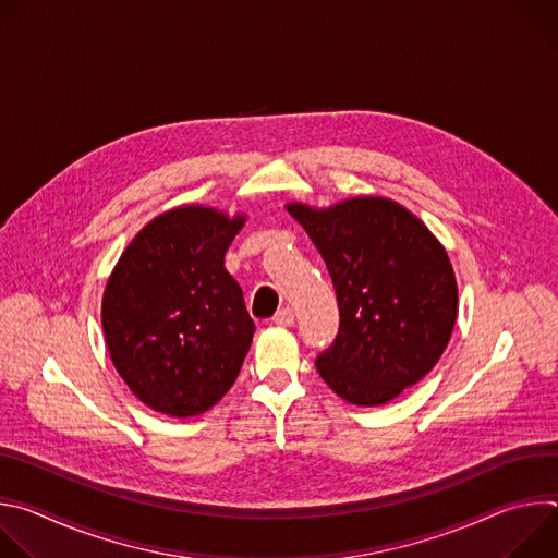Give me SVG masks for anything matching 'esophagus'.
I'll return each instance as SVG.
<instances>
[{
    "label": "esophagus",
    "mask_w": 558,
    "mask_h": 558,
    "mask_svg": "<svg viewBox=\"0 0 558 558\" xmlns=\"http://www.w3.org/2000/svg\"><path fill=\"white\" fill-rule=\"evenodd\" d=\"M295 320V315L291 308H280L276 315H274V325L278 327H291Z\"/></svg>",
    "instance_id": "esophagus-1"
}]
</instances>
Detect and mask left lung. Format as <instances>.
Wrapping results in <instances>:
<instances>
[{
    "mask_svg": "<svg viewBox=\"0 0 558 558\" xmlns=\"http://www.w3.org/2000/svg\"><path fill=\"white\" fill-rule=\"evenodd\" d=\"M327 263L340 329L317 373L347 402L379 407L441 357L457 317V282L428 227L388 198L331 209L287 205Z\"/></svg>",
    "mask_w": 558,
    "mask_h": 558,
    "instance_id": "1",
    "label": "left lung"
}]
</instances>
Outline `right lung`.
Segmentation results:
<instances>
[{
	"label": "right lung",
	"mask_w": 558,
	"mask_h": 558,
	"mask_svg": "<svg viewBox=\"0 0 558 558\" xmlns=\"http://www.w3.org/2000/svg\"><path fill=\"white\" fill-rule=\"evenodd\" d=\"M245 218L179 207L147 222L119 258L101 304L110 357L149 409L192 417L231 388L256 325L225 252Z\"/></svg>",
	"instance_id": "add662e5"
}]
</instances>
